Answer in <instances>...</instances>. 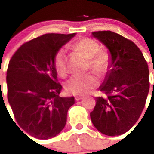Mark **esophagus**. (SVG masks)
Returning <instances> with one entry per match:
<instances>
[{
  "instance_id": "34e87169",
  "label": "esophagus",
  "mask_w": 154,
  "mask_h": 154,
  "mask_svg": "<svg viewBox=\"0 0 154 154\" xmlns=\"http://www.w3.org/2000/svg\"><path fill=\"white\" fill-rule=\"evenodd\" d=\"M82 99H83V97H82V96H77V97H75L76 101H79Z\"/></svg>"
}]
</instances>
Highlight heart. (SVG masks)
Masks as SVG:
<instances>
[{
    "instance_id": "b5f03b06",
    "label": "heart",
    "mask_w": 154,
    "mask_h": 154,
    "mask_svg": "<svg viewBox=\"0 0 154 154\" xmlns=\"http://www.w3.org/2000/svg\"><path fill=\"white\" fill-rule=\"evenodd\" d=\"M74 48L89 59L88 67L99 75L106 74L110 68L111 59L108 53L99 51L97 42L90 38H82L75 43ZM55 67L57 72L64 75L67 71L66 51L61 48L55 56ZM98 85V79L92 74L75 75L65 82V88L69 94L82 96L90 92Z\"/></svg>"
}]
</instances>
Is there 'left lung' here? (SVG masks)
Here are the masks:
<instances>
[{
  "label": "left lung",
  "instance_id": "obj_1",
  "mask_svg": "<svg viewBox=\"0 0 154 154\" xmlns=\"http://www.w3.org/2000/svg\"><path fill=\"white\" fill-rule=\"evenodd\" d=\"M109 52L110 68L96 98L90 117L105 135L119 136L130 130L140 116L149 89V69L143 53L133 42L110 31L92 32Z\"/></svg>",
  "mask_w": 154,
  "mask_h": 154
}]
</instances>
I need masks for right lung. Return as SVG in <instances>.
<instances>
[{
	"label": "right lung",
	"mask_w": 154,
	"mask_h": 154,
	"mask_svg": "<svg viewBox=\"0 0 154 154\" xmlns=\"http://www.w3.org/2000/svg\"><path fill=\"white\" fill-rule=\"evenodd\" d=\"M76 34H46L24 43L7 71L8 99L16 121L33 137L47 140L64 129L75 98L59 96L55 56ZM20 129V128H19Z\"/></svg>",
	"instance_id": "1"
}]
</instances>
